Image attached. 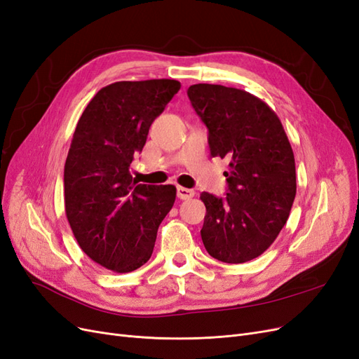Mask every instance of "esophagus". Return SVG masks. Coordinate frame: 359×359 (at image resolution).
Segmentation results:
<instances>
[{
    "label": "esophagus",
    "instance_id": "esophagus-1",
    "mask_svg": "<svg viewBox=\"0 0 359 359\" xmlns=\"http://www.w3.org/2000/svg\"><path fill=\"white\" fill-rule=\"evenodd\" d=\"M177 196H178L181 201L191 199V198L194 196V190L186 189V187H178V189H177Z\"/></svg>",
    "mask_w": 359,
    "mask_h": 359
}]
</instances>
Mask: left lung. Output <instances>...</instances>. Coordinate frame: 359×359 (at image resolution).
I'll use <instances>...</instances> for the list:
<instances>
[{"mask_svg": "<svg viewBox=\"0 0 359 359\" xmlns=\"http://www.w3.org/2000/svg\"><path fill=\"white\" fill-rule=\"evenodd\" d=\"M187 95L208 128L211 156L229 160L226 196L201 194L203 245L222 262H248L276 241L295 199L289 139L276 112L244 90L196 83Z\"/></svg>", "mask_w": 359, "mask_h": 359, "instance_id": "obj_1", "label": "left lung"}]
</instances>
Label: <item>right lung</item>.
<instances>
[{
    "label": "right lung",
    "instance_id": "1",
    "mask_svg": "<svg viewBox=\"0 0 359 359\" xmlns=\"http://www.w3.org/2000/svg\"><path fill=\"white\" fill-rule=\"evenodd\" d=\"M181 88L173 79L121 81L85 107L64 166L66 215L83 253L114 273H130L153 255L175 186H147L130 175L154 119Z\"/></svg>",
    "mask_w": 359,
    "mask_h": 359
}]
</instances>
